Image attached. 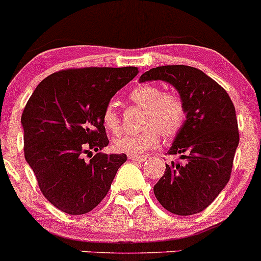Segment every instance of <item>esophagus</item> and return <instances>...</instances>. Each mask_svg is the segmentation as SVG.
<instances>
[{"mask_svg": "<svg viewBox=\"0 0 261 261\" xmlns=\"http://www.w3.org/2000/svg\"><path fill=\"white\" fill-rule=\"evenodd\" d=\"M128 159L134 162H144L145 161V156H140V155H128Z\"/></svg>", "mask_w": 261, "mask_h": 261, "instance_id": "1", "label": "esophagus"}]
</instances>
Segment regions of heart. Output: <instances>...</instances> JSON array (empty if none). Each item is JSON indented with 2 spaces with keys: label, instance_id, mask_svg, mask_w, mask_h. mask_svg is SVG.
<instances>
[{
  "label": "heart",
  "instance_id": "obj_1",
  "mask_svg": "<svg viewBox=\"0 0 261 261\" xmlns=\"http://www.w3.org/2000/svg\"><path fill=\"white\" fill-rule=\"evenodd\" d=\"M130 99L144 107V128L139 133L122 134L113 140L112 146L117 153L143 155L159 143L161 134L166 138L174 136L186 120V107L176 93H162L153 84H140L130 93ZM102 122L108 131L117 134L121 130L120 117L113 108L107 106L103 111Z\"/></svg>",
  "mask_w": 261,
  "mask_h": 261
}]
</instances>
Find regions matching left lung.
<instances>
[{"label":"left lung","instance_id":"1","mask_svg":"<svg viewBox=\"0 0 261 261\" xmlns=\"http://www.w3.org/2000/svg\"><path fill=\"white\" fill-rule=\"evenodd\" d=\"M162 80L173 85L186 107V121L168 154L182 162L166 164L154 185L164 209L192 216L211 205L229 181L240 135L236 110L226 90L201 70L185 65L144 72L140 83Z\"/></svg>","mask_w":261,"mask_h":261}]
</instances>
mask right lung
I'll use <instances>...</instances> for the list:
<instances>
[{
  "instance_id": "1",
  "label": "right lung",
  "mask_w": 261,
  "mask_h": 261,
  "mask_svg": "<svg viewBox=\"0 0 261 261\" xmlns=\"http://www.w3.org/2000/svg\"><path fill=\"white\" fill-rule=\"evenodd\" d=\"M138 67H84L55 72L39 83L21 115L24 155L44 198L63 213H89L110 191L126 154L108 145L103 111ZM96 155L87 162L85 153Z\"/></svg>"
}]
</instances>
